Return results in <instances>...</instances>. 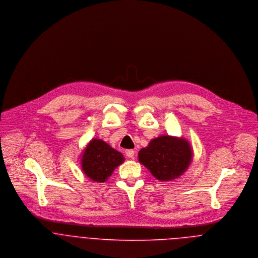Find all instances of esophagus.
Instances as JSON below:
<instances>
[{"mask_svg":"<svg viewBox=\"0 0 258 258\" xmlns=\"http://www.w3.org/2000/svg\"><path fill=\"white\" fill-rule=\"evenodd\" d=\"M125 154H126V156H127L128 158L133 159L134 156H135V151H134V150H127V151L125 152Z\"/></svg>","mask_w":258,"mask_h":258,"instance_id":"obj_1","label":"esophagus"}]
</instances>
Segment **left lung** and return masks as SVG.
I'll use <instances>...</instances> for the list:
<instances>
[{
    "mask_svg": "<svg viewBox=\"0 0 258 258\" xmlns=\"http://www.w3.org/2000/svg\"><path fill=\"white\" fill-rule=\"evenodd\" d=\"M138 160L159 181L179 178L188 168L192 150L184 138L162 135L139 151Z\"/></svg>",
    "mask_w": 258,
    "mask_h": 258,
    "instance_id": "obj_1",
    "label": "left lung"
}]
</instances>
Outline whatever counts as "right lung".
<instances>
[{
  "label": "right lung",
  "mask_w": 258,
  "mask_h": 258,
  "mask_svg": "<svg viewBox=\"0 0 258 258\" xmlns=\"http://www.w3.org/2000/svg\"><path fill=\"white\" fill-rule=\"evenodd\" d=\"M124 162V156L100 139H92L81 156V168L90 180L103 183Z\"/></svg>",
  "instance_id": "add662e5"
}]
</instances>
